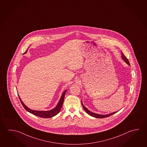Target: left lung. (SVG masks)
I'll return each instance as SVG.
<instances>
[{
    "mask_svg": "<svg viewBox=\"0 0 147 147\" xmlns=\"http://www.w3.org/2000/svg\"><path fill=\"white\" fill-rule=\"evenodd\" d=\"M121 54H122V58L123 60H124V61H125L126 63L127 64H128V65H130L129 61H128V59H127V58L125 56V55H124V54H123L122 52L121 53ZM82 107H83V109H84V110L86 111V112L88 114L90 115H91L92 117H96V118H105V117H109V116L111 115L115 114V113L117 112H112V113H110V114H108V115H99V114H96V113H93V112H91V111H90V110H88V109L86 107H84V106L83 105V104H82Z\"/></svg>",
    "mask_w": 147,
    "mask_h": 147,
    "instance_id": "1",
    "label": "left lung"
}]
</instances>
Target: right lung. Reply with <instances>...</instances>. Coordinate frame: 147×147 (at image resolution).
Listing matches in <instances>:
<instances>
[{
    "instance_id": "add662e5",
    "label": "right lung",
    "mask_w": 147,
    "mask_h": 147,
    "mask_svg": "<svg viewBox=\"0 0 147 147\" xmlns=\"http://www.w3.org/2000/svg\"><path fill=\"white\" fill-rule=\"evenodd\" d=\"M26 52L27 51L24 53V54L26 53ZM66 90L64 91V93L61 95V99L59 101L58 104L56 106V107L54 108L53 109L49 110V111H36V110L30 109V108H28L26 105H24V103L22 101L21 99L20 98L19 96V97L22 104L23 105V106L24 107L25 109L28 112H30V113H32V115H37L38 117H43V118H50V117H53L54 116L57 115L60 111L61 107H62V106H63V104L64 97H65V95L66 93Z\"/></svg>"
}]
</instances>
